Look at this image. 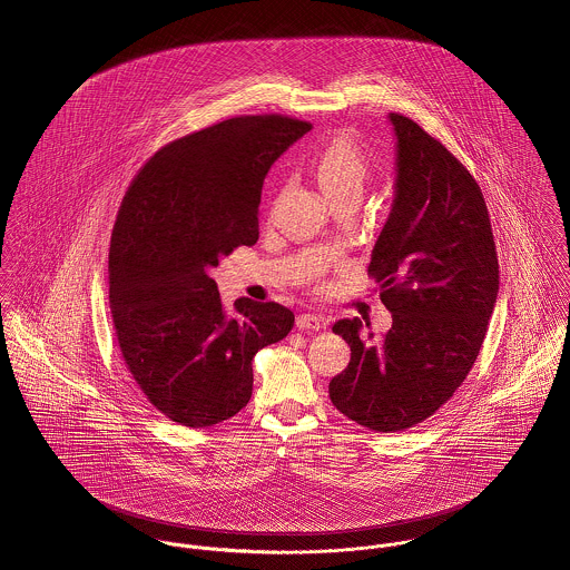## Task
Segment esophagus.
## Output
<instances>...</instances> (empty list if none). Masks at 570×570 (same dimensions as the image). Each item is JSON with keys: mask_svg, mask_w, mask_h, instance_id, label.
Listing matches in <instances>:
<instances>
[{"mask_svg": "<svg viewBox=\"0 0 570 570\" xmlns=\"http://www.w3.org/2000/svg\"><path fill=\"white\" fill-rule=\"evenodd\" d=\"M297 327L307 330V332H318L323 327V318L316 314H309V312H302L297 316Z\"/></svg>", "mask_w": 570, "mask_h": 570, "instance_id": "34e87169", "label": "esophagus"}]
</instances>
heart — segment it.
Here are the masks:
<instances>
[{"instance_id":"1","label":"heart","mask_w":570,"mask_h":570,"mask_svg":"<svg viewBox=\"0 0 570 570\" xmlns=\"http://www.w3.org/2000/svg\"><path fill=\"white\" fill-rule=\"evenodd\" d=\"M314 174L327 197L362 190L368 177V163L350 136H338L323 147L314 163Z\"/></svg>"}]
</instances>
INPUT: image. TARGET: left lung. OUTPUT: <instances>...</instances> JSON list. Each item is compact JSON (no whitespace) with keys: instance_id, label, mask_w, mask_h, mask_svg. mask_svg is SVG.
<instances>
[{"instance_id":"left-lung-1","label":"left lung","mask_w":570,"mask_h":570,"mask_svg":"<svg viewBox=\"0 0 570 570\" xmlns=\"http://www.w3.org/2000/svg\"><path fill=\"white\" fill-rule=\"evenodd\" d=\"M394 199L373 247L393 327L343 318L334 334L351 347L330 382L332 403L362 428L393 434L430 419L462 386L482 350L499 293L488 208L466 167L412 119L391 112Z\"/></svg>"}]
</instances>
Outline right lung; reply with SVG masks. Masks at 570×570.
<instances>
[{
    "label": "right lung",
    "mask_w": 570,
    "mask_h": 570,
    "mask_svg": "<svg viewBox=\"0 0 570 570\" xmlns=\"http://www.w3.org/2000/svg\"><path fill=\"white\" fill-rule=\"evenodd\" d=\"M282 115L234 117L156 151L131 179L110 238V309L128 371L167 419L213 428L252 399L258 351L295 314L247 297L220 304L210 271L258 240L271 165L306 131Z\"/></svg>",
    "instance_id": "right-lung-1"
}]
</instances>
